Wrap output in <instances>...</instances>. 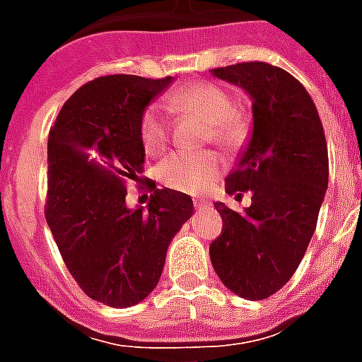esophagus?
<instances>
[{"label": "esophagus", "instance_id": "esophagus-1", "mask_svg": "<svg viewBox=\"0 0 362 362\" xmlns=\"http://www.w3.org/2000/svg\"><path fill=\"white\" fill-rule=\"evenodd\" d=\"M209 202H204V199H196L194 202V207H196V211H202V209H209Z\"/></svg>", "mask_w": 362, "mask_h": 362}]
</instances>
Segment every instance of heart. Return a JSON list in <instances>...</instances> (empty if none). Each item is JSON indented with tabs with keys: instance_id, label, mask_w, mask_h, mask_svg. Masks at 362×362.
<instances>
[{
	"instance_id": "obj_1",
	"label": "heart",
	"mask_w": 362,
	"mask_h": 362,
	"mask_svg": "<svg viewBox=\"0 0 362 362\" xmlns=\"http://www.w3.org/2000/svg\"><path fill=\"white\" fill-rule=\"evenodd\" d=\"M174 110L207 124L205 141L227 153H236L250 137V124L235 110V100L215 83L197 81L180 87L170 95ZM168 122L158 104H149L139 119V139L147 155L163 153L168 143ZM221 160L215 153H174L158 166V180L166 188L186 194H199L219 178Z\"/></svg>"
}]
</instances>
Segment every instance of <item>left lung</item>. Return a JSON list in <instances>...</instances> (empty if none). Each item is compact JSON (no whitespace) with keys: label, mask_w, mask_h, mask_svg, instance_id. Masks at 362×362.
Here are the masks:
<instances>
[{"label":"left lung","mask_w":362,"mask_h":362,"mask_svg":"<svg viewBox=\"0 0 362 362\" xmlns=\"http://www.w3.org/2000/svg\"><path fill=\"white\" fill-rule=\"evenodd\" d=\"M252 98L248 147L225 180L228 196L250 192L244 213L217 202L223 230L209 246L215 272L235 295L262 300L287 283L316 230L327 189V145L316 104L295 77L266 62L211 69Z\"/></svg>","instance_id":"left-lung-1"}]
</instances>
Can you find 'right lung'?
I'll use <instances>...</instances> for the list:
<instances>
[{
    "label": "right lung",
    "instance_id": "1",
    "mask_svg": "<svg viewBox=\"0 0 362 362\" xmlns=\"http://www.w3.org/2000/svg\"><path fill=\"white\" fill-rule=\"evenodd\" d=\"M170 81L98 77L67 98L48 135L46 223L83 293L112 308L157 287L168 244L194 213L192 197L153 180L147 211L126 205L145 163L139 119Z\"/></svg>",
    "mask_w": 362,
    "mask_h": 362
}]
</instances>
